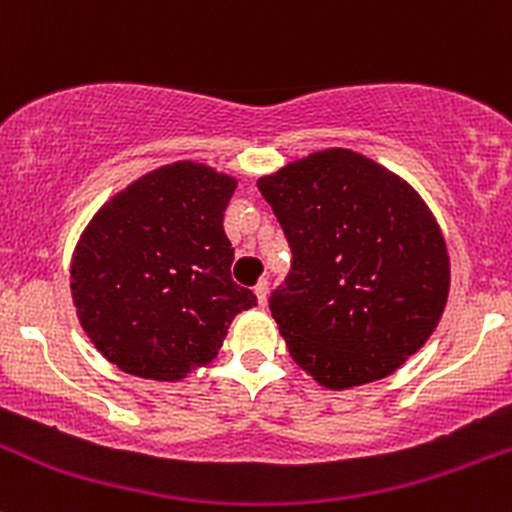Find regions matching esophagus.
Returning a JSON list of instances; mask_svg holds the SVG:
<instances>
[{"mask_svg": "<svg viewBox=\"0 0 512 512\" xmlns=\"http://www.w3.org/2000/svg\"><path fill=\"white\" fill-rule=\"evenodd\" d=\"M255 294H257V302L267 304V294H270V282H267V280L257 282V285H255Z\"/></svg>", "mask_w": 512, "mask_h": 512, "instance_id": "obj_1", "label": "esophagus"}]
</instances>
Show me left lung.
<instances>
[{"label": "left lung", "mask_w": 512, "mask_h": 512, "mask_svg": "<svg viewBox=\"0 0 512 512\" xmlns=\"http://www.w3.org/2000/svg\"><path fill=\"white\" fill-rule=\"evenodd\" d=\"M292 247L270 297L292 359L324 389L394 374L426 344L451 287L421 195L376 160L327 148L257 180Z\"/></svg>", "instance_id": "1"}]
</instances>
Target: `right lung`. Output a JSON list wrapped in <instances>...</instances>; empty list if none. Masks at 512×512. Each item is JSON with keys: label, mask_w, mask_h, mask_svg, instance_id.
<instances>
[{"label": "right lung", "mask_w": 512, "mask_h": 512, "mask_svg": "<svg viewBox=\"0 0 512 512\" xmlns=\"http://www.w3.org/2000/svg\"><path fill=\"white\" fill-rule=\"evenodd\" d=\"M235 188L232 175L178 160L133 180L81 232L71 257L76 317L121 371L185 379L257 304L230 275L223 218Z\"/></svg>", "instance_id": "right-lung-1"}]
</instances>
